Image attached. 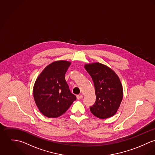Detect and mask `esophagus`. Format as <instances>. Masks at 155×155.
<instances>
[{
	"instance_id": "1",
	"label": "esophagus",
	"mask_w": 155,
	"mask_h": 155,
	"mask_svg": "<svg viewBox=\"0 0 155 155\" xmlns=\"http://www.w3.org/2000/svg\"><path fill=\"white\" fill-rule=\"evenodd\" d=\"M83 96L82 94H78L77 96V98L78 100L81 99H83Z\"/></svg>"
}]
</instances>
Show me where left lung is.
Wrapping results in <instances>:
<instances>
[{"instance_id":"1","label":"left lung","mask_w":155,"mask_h":155,"mask_svg":"<svg viewBox=\"0 0 155 155\" xmlns=\"http://www.w3.org/2000/svg\"><path fill=\"white\" fill-rule=\"evenodd\" d=\"M94 83L96 96L94 104L90 107L91 112L100 119L114 115L123 97V90L117 75L109 67L100 63L85 65Z\"/></svg>"}]
</instances>
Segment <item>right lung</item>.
Instances as JSON below:
<instances>
[{
	"label": "right lung",
	"instance_id": "1",
	"mask_svg": "<svg viewBox=\"0 0 155 155\" xmlns=\"http://www.w3.org/2000/svg\"><path fill=\"white\" fill-rule=\"evenodd\" d=\"M70 64L65 61L54 62L45 68L35 81V102L43 115L48 118L62 115L77 99L65 78Z\"/></svg>",
	"mask_w": 155,
	"mask_h": 155
}]
</instances>
